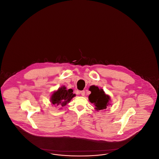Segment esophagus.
Listing matches in <instances>:
<instances>
[{
	"instance_id": "obj_1",
	"label": "esophagus",
	"mask_w": 159,
	"mask_h": 159,
	"mask_svg": "<svg viewBox=\"0 0 159 159\" xmlns=\"http://www.w3.org/2000/svg\"><path fill=\"white\" fill-rule=\"evenodd\" d=\"M84 93H85L84 91H80V94L82 95V96H84Z\"/></svg>"
}]
</instances>
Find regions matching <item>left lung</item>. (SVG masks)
Returning a JSON list of instances; mask_svg holds the SVG:
<instances>
[{
    "instance_id": "8db88e82",
    "label": "left lung",
    "mask_w": 159,
    "mask_h": 159,
    "mask_svg": "<svg viewBox=\"0 0 159 159\" xmlns=\"http://www.w3.org/2000/svg\"><path fill=\"white\" fill-rule=\"evenodd\" d=\"M91 93L89 96V100L91 103H93L96 110H102L106 109L107 107L110 106V98L106 95L103 89H99L95 86H91L89 88Z\"/></svg>"
}]
</instances>
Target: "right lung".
<instances>
[{
	"mask_svg": "<svg viewBox=\"0 0 159 159\" xmlns=\"http://www.w3.org/2000/svg\"><path fill=\"white\" fill-rule=\"evenodd\" d=\"M73 91L71 89H66L65 86H62L58 89V90L54 92L51 96V101L53 105L64 107L71 101L75 94H73Z\"/></svg>",
	"mask_w": 159,
	"mask_h": 159,
	"instance_id": "1",
	"label": "right lung"
}]
</instances>
